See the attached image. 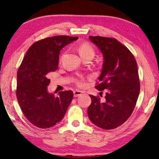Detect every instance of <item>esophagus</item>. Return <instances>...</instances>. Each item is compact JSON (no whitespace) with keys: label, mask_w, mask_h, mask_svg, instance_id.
Masks as SVG:
<instances>
[{"label":"esophagus","mask_w":159,"mask_h":159,"mask_svg":"<svg viewBox=\"0 0 159 159\" xmlns=\"http://www.w3.org/2000/svg\"><path fill=\"white\" fill-rule=\"evenodd\" d=\"M81 95H83V92L80 90H74V96L75 98H77V97H79Z\"/></svg>","instance_id":"obj_1"}]
</instances>
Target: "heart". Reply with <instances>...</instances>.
<instances>
[{"label": "heart", "mask_w": 159, "mask_h": 159, "mask_svg": "<svg viewBox=\"0 0 159 159\" xmlns=\"http://www.w3.org/2000/svg\"><path fill=\"white\" fill-rule=\"evenodd\" d=\"M78 51L80 54V57L82 58L86 57V56H92L94 57L95 55V50L91 45L88 43H83L78 47ZM79 85H82L83 83L81 82L78 83Z\"/></svg>", "instance_id": "b5f03b06"}]
</instances>
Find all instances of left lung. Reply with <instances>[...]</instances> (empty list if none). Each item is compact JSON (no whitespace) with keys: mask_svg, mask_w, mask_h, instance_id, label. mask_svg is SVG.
Wrapping results in <instances>:
<instances>
[{"mask_svg":"<svg viewBox=\"0 0 159 159\" xmlns=\"http://www.w3.org/2000/svg\"><path fill=\"white\" fill-rule=\"evenodd\" d=\"M102 53L104 62L99 84L95 88L106 90L103 100L90 95L91 104L88 115L99 128L111 130L127 120L138 100L140 84L138 64L133 54L125 45L113 38L89 36Z\"/></svg>","mask_w":159,"mask_h":159,"instance_id":"obj_1","label":"left lung"}]
</instances>
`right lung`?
Here are the masks:
<instances>
[{
	"label": "right lung",
	"instance_id": "obj_1",
	"mask_svg": "<svg viewBox=\"0 0 159 159\" xmlns=\"http://www.w3.org/2000/svg\"><path fill=\"white\" fill-rule=\"evenodd\" d=\"M79 37L55 36L40 40L29 48L18 69L16 95L24 115L32 124L48 128L64 118L74 93L48 91L50 72L58 69L60 50Z\"/></svg>",
	"mask_w": 159,
	"mask_h": 159
}]
</instances>
